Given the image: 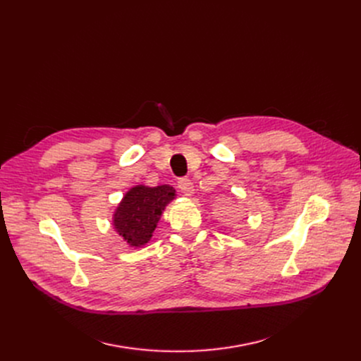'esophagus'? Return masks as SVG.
Wrapping results in <instances>:
<instances>
[{"mask_svg":"<svg viewBox=\"0 0 361 361\" xmlns=\"http://www.w3.org/2000/svg\"><path fill=\"white\" fill-rule=\"evenodd\" d=\"M178 188L181 190V192L184 195H187V197H190V195L194 194V185H192V183L188 178H181L178 181Z\"/></svg>","mask_w":361,"mask_h":361,"instance_id":"34e87169","label":"esophagus"}]
</instances>
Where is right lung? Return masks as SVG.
<instances>
[{"instance_id":"1","label":"right lung","mask_w":361,"mask_h":361,"mask_svg":"<svg viewBox=\"0 0 361 361\" xmlns=\"http://www.w3.org/2000/svg\"><path fill=\"white\" fill-rule=\"evenodd\" d=\"M176 188L169 184L130 187L112 214L115 232L130 247L145 246L166 207L176 199Z\"/></svg>"}]
</instances>
